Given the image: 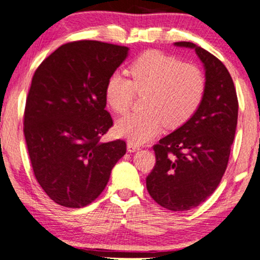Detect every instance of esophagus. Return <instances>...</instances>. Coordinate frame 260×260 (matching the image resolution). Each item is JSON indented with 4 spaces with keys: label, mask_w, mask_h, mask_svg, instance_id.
Instances as JSON below:
<instances>
[{
    "label": "esophagus",
    "mask_w": 260,
    "mask_h": 260,
    "mask_svg": "<svg viewBox=\"0 0 260 260\" xmlns=\"http://www.w3.org/2000/svg\"><path fill=\"white\" fill-rule=\"evenodd\" d=\"M127 150H128V152H134V151L139 150V145H137V144L132 143V141H128V143H127Z\"/></svg>",
    "instance_id": "esophagus-1"
}]
</instances>
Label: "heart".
Returning <instances> with one entry per match:
<instances>
[{
    "label": "heart",
    "instance_id": "b5f03b06",
    "mask_svg": "<svg viewBox=\"0 0 260 260\" xmlns=\"http://www.w3.org/2000/svg\"><path fill=\"white\" fill-rule=\"evenodd\" d=\"M131 80L119 72L108 78L104 90L107 104L115 113L129 109L134 91L145 94L144 113L128 114L116 122V133L134 144L150 140L166 127L176 128L199 109L206 90L203 72L160 51H145L132 62Z\"/></svg>",
    "mask_w": 260,
    "mask_h": 260
}]
</instances>
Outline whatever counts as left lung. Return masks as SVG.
<instances>
[{
  "label": "left lung",
  "instance_id": "left-lung-1",
  "mask_svg": "<svg viewBox=\"0 0 260 260\" xmlns=\"http://www.w3.org/2000/svg\"><path fill=\"white\" fill-rule=\"evenodd\" d=\"M205 68L206 90L199 109L173 133L153 145L156 164L146 177L147 192L172 211H186L215 192L228 166L238 124V96L225 66L190 42Z\"/></svg>",
  "mask_w": 260,
  "mask_h": 260
}]
</instances>
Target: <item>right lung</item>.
I'll return each instance as SVG.
<instances>
[{
  "label": "right lung",
  "mask_w": 260,
  "mask_h": 260,
  "mask_svg": "<svg viewBox=\"0 0 260 260\" xmlns=\"http://www.w3.org/2000/svg\"><path fill=\"white\" fill-rule=\"evenodd\" d=\"M127 54L122 45L70 42L35 72L24 136L36 180L58 205L79 209L97 199L126 153V141L101 143V138L113 126L107 80Z\"/></svg>",
  "instance_id": "obj_1"
}]
</instances>
